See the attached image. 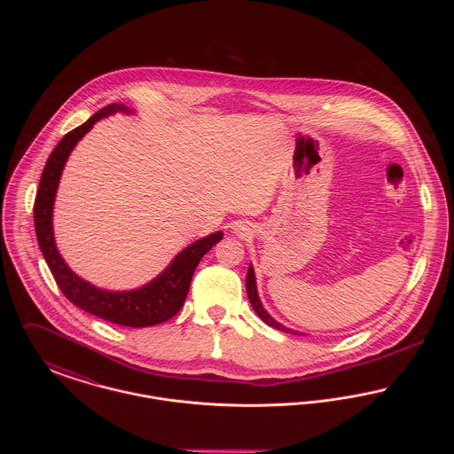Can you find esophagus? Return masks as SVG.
I'll list each match as a JSON object with an SVG mask.
<instances>
[{
    "instance_id": "esophagus-1",
    "label": "esophagus",
    "mask_w": 454,
    "mask_h": 454,
    "mask_svg": "<svg viewBox=\"0 0 454 454\" xmlns=\"http://www.w3.org/2000/svg\"><path fill=\"white\" fill-rule=\"evenodd\" d=\"M235 233H241V228H235Z\"/></svg>"
}]
</instances>
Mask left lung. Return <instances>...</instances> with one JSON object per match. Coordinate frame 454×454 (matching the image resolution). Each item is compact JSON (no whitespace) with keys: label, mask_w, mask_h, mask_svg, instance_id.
Returning <instances> with one entry per match:
<instances>
[{"label":"left lung","mask_w":454,"mask_h":454,"mask_svg":"<svg viewBox=\"0 0 454 454\" xmlns=\"http://www.w3.org/2000/svg\"><path fill=\"white\" fill-rule=\"evenodd\" d=\"M247 294H248V300L252 302V308H254L255 313L259 315L260 320H263L269 326L278 328V330L286 332V333H293V335L298 333V332H294V330L284 326V325L279 324V322H276V320L265 311V308H263L262 302H260L259 293H257V282H255V272H254V267H252V265L248 267V272H247ZM298 335H301V333H298Z\"/></svg>","instance_id":"1"}]
</instances>
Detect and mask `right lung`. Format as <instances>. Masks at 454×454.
<instances>
[{
  "label": "right lung",
  "instance_id": "obj_1",
  "mask_svg": "<svg viewBox=\"0 0 454 454\" xmlns=\"http://www.w3.org/2000/svg\"><path fill=\"white\" fill-rule=\"evenodd\" d=\"M115 112L132 114L124 104H110L93 114L85 124L69 130L58 143L47 158L43 176L39 182V191L34 202V224L39 248L47 262L54 279L66 298L78 308L85 309L110 324L143 328L163 324L175 317L187 298L195 267L200 259L223 239V231L200 238L184 248L172 263L146 286L132 291H106L76 276L59 255L52 231V209L61 173L65 170L66 160L78 141L98 122L102 117Z\"/></svg>",
  "mask_w": 454,
  "mask_h": 454
}]
</instances>
